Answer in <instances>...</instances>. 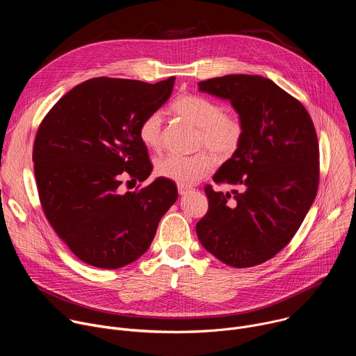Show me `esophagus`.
I'll return each instance as SVG.
<instances>
[{
    "mask_svg": "<svg viewBox=\"0 0 356 356\" xmlns=\"http://www.w3.org/2000/svg\"><path fill=\"white\" fill-rule=\"evenodd\" d=\"M177 190H179V194H180V195H184V194H187L188 191H191V187H188V186H183V184H179V186H177Z\"/></svg>",
    "mask_w": 356,
    "mask_h": 356,
    "instance_id": "1",
    "label": "esophagus"
}]
</instances>
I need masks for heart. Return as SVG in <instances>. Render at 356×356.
<instances>
[{
  "mask_svg": "<svg viewBox=\"0 0 356 356\" xmlns=\"http://www.w3.org/2000/svg\"><path fill=\"white\" fill-rule=\"evenodd\" d=\"M173 111L198 128L197 146L207 147L220 158H229L238 150L245 135V125L236 113H224L216 99L202 95H183L177 98ZM162 114H147L139 125V139L150 149L162 143ZM216 168V159L209 152H198L191 156L177 154L165 155L155 162V173L179 184H193L207 176Z\"/></svg>",
  "mask_w": 356,
  "mask_h": 356,
  "instance_id": "1",
  "label": "heart"
}]
</instances>
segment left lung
I'll return each mask as SVG.
<instances>
[{
  "label": "left lung",
  "instance_id": "obj_1",
  "mask_svg": "<svg viewBox=\"0 0 356 356\" xmlns=\"http://www.w3.org/2000/svg\"><path fill=\"white\" fill-rule=\"evenodd\" d=\"M198 90L228 99L245 135L206 186L209 211L197 236L232 268L272 259L294 236L318 190L320 149L314 124L298 99L262 76L228 74L198 83Z\"/></svg>",
  "mask_w": 356,
  "mask_h": 356
}]
</instances>
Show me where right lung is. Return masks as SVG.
Listing matches in <instances>:
<instances>
[{
  "instance_id": "1",
  "label": "right lung",
  "mask_w": 356,
  "mask_h": 356,
  "mask_svg": "<svg viewBox=\"0 0 356 356\" xmlns=\"http://www.w3.org/2000/svg\"><path fill=\"white\" fill-rule=\"evenodd\" d=\"M173 84L175 77L156 84L90 79L65 94L39 125L32 159L43 213L87 265L118 269L136 261L177 200L176 184L165 177L121 190L125 177L143 181L152 172L138 131L169 99Z\"/></svg>"
}]
</instances>
